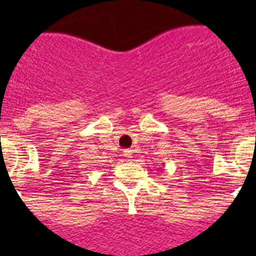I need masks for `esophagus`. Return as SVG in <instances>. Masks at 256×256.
Instances as JSON below:
<instances>
[{
    "mask_svg": "<svg viewBox=\"0 0 256 256\" xmlns=\"http://www.w3.org/2000/svg\"><path fill=\"white\" fill-rule=\"evenodd\" d=\"M132 154H134V151L131 148L125 150V151H124V156H125L126 158H131V157H132Z\"/></svg>",
    "mask_w": 256,
    "mask_h": 256,
    "instance_id": "34e87169",
    "label": "esophagus"
}]
</instances>
